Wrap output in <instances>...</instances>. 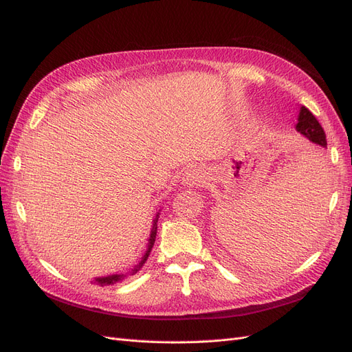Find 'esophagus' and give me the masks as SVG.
I'll use <instances>...</instances> for the list:
<instances>
[{"label": "esophagus", "mask_w": 352, "mask_h": 352, "mask_svg": "<svg viewBox=\"0 0 352 352\" xmlns=\"http://www.w3.org/2000/svg\"><path fill=\"white\" fill-rule=\"evenodd\" d=\"M204 177H206V176H204V173H202L201 168L192 167V168L186 170L182 180H184V184H186V185H189V186H192V185H198V184L204 182Z\"/></svg>", "instance_id": "esophagus-1"}]
</instances>
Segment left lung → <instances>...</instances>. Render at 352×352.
Wrapping results in <instances>:
<instances>
[{"label": "left lung", "mask_w": 352, "mask_h": 352, "mask_svg": "<svg viewBox=\"0 0 352 352\" xmlns=\"http://www.w3.org/2000/svg\"><path fill=\"white\" fill-rule=\"evenodd\" d=\"M295 131L300 135H302L305 140L316 144L317 146H322V148L327 146L323 127L317 122V119L311 114V111L305 109L304 105H301L300 113H298Z\"/></svg>", "instance_id": "1"}]
</instances>
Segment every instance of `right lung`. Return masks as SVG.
<instances>
[{
  "instance_id": "obj_1",
  "label": "right lung",
  "mask_w": 352,
  "mask_h": 352,
  "mask_svg": "<svg viewBox=\"0 0 352 352\" xmlns=\"http://www.w3.org/2000/svg\"><path fill=\"white\" fill-rule=\"evenodd\" d=\"M160 211H162V208H160L157 212H155V217L153 220V226H151V232H150V236H148V243H146V250L144 252V255L141 257V260L138 261V264L135 265L133 269L129 270V273H113V274H107V276H98V278L94 279V283H97L100 286H110V285H114V283H119V282H123L124 279L129 278V276H133L136 274L138 272H140L142 269V265L146 263L148 257H150V254L153 251V247H154V242H155V236H157V221H158V217H160Z\"/></svg>"
}]
</instances>
